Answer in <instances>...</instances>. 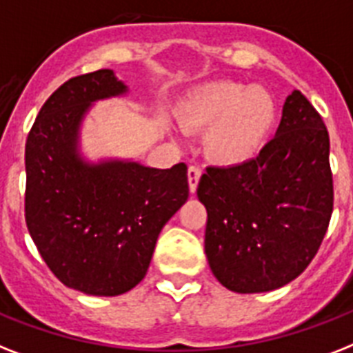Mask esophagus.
Returning <instances> with one entry per match:
<instances>
[{"label": "esophagus", "instance_id": "34e87169", "mask_svg": "<svg viewBox=\"0 0 353 353\" xmlns=\"http://www.w3.org/2000/svg\"><path fill=\"white\" fill-rule=\"evenodd\" d=\"M200 176H202V170L198 165H189L188 170V182H189V191L194 193L198 188V182H200Z\"/></svg>", "mask_w": 353, "mask_h": 353}]
</instances>
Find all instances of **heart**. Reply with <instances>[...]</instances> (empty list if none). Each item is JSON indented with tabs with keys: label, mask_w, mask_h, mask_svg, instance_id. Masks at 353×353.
<instances>
[{
	"label": "heart",
	"mask_w": 353,
	"mask_h": 353,
	"mask_svg": "<svg viewBox=\"0 0 353 353\" xmlns=\"http://www.w3.org/2000/svg\"><path fill=\"white\" fill-rule=\"evenodd\" d=\"M274 101L263 88L220 81L209 83L180 108V122L185 130H210L203 150L211 160L223 165H238L254 159L274 124Z\"/></svg>",
	"instance_id": "obj_1"
}]
</instances>
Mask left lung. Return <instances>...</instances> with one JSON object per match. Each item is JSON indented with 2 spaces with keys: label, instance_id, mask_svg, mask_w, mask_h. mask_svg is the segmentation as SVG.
I'll list each match as a JSON object with an SVG mask.
<instances>
[{
  "label": "left lung",
  "instance_id": "left-lung-1",
  "mask_svg": "<svg viewBox=\"0 0 353 353\" xmlns=\"http://www.w3.org/2000/svg\"><path fill=\"white\" fill-rule=\"evenodd\" d=\"M330 139L301 92L285 101L276 137L243 164L209 165L198 182L208 209L205 254L232 292H269L317 254L334 209Z\"/></svg>",
  "mask_w": 353,
  "mask_h": 353
}]
</instances>
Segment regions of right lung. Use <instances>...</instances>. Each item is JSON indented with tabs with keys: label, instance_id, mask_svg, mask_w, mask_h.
<instances>
[{
	"label": "right lung",
	"instance_id": "add662e5",
	"mask_svg": "<svg viewBox=\"0 0 353 353\" xmlns=\"http://www.w3.org/2000/svg\"><path fill=\"white\" fill-rule=\"evenodd\" d=\"M126 90L113 70L68 79L26 137L28 232L55 278L90 296H119L141 283L162 227L189 196L183 162L155 170L79 155V126L92 103Z\"/></svg>",
	"mask_w": 353,
	"mask_h": 353
}]
</instances>
